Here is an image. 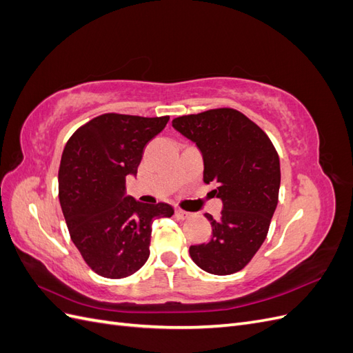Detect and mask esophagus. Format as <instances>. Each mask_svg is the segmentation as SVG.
<instances>
[{
	"instance_id": "obj_1",
	"label": "esophagus",
	"mask_w": 353,
	"mask_h": 353,
	"mask_svg": "<svg viewBox=\"0 0 353 353\" xmlns=\"http://www.w3.org/2000/svg\"><path fill=\"white\" fill-rule=\"evenodd\" d=\"M175 213H176V216H178L179 219H187V218H190V215H191L190 212H185V210H183V209H176Z\"/></svg>"
}]
</instances>
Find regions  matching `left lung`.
Here are the masks:
<instances>
[{
  "instance_id": "obj_1",
  "label": "left lung",
  "mask_w": 353,
  "mask_h": 353,
  "mask_svg": "<svg viewBox=\"0 0 353 353\" xmlns=\"http://www.w3.org/2000/svg\"><path fill=\"white\" fill-rule=\"evenodd\" d=\"M172 126L194 141L203 154V181L223 203L219 218L206 213L212 239L191 245L203 271H241L259 250L279 203L280 157L270 137L241 112L230 108L175 117Z\"/></svg>"
}]
</instances>
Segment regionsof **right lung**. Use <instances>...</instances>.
I'll return each mask as SVG.
<instances>
[{"label": "right lung", "mask_w": 353, "mask_h": 353, "mask_svg": "<svg viewBox=\"0 0 353 353\" xmlns=\"http://www.w3.org/2000/svg\"><path fill=\"white\" fill-rule=\"evenodd\" d=\"M169 116L104 113L78 128L65 145L59 199L70 239L90 268L105 279L132 275L150 256L152 222L170 218L168 203L147 205L125 196L147 143Z\"/></svg>", "instance_id": "add662e5"}]
</instances>
